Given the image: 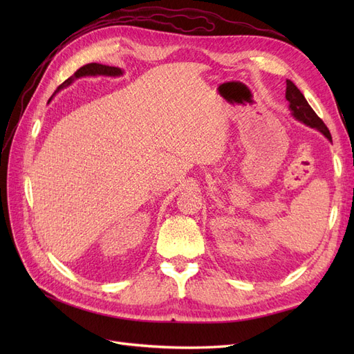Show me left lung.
I'll return each mask as SVG.
<instances>
[{
	"label": "left lung",
	"instance_id": "obj_1",
	"mask_svg": "<svg viewBox=\"0 0 354 354\" xmlns=\"http://www.w3.org/2000/svg\"><path fill=\"white\" fill-rule=\"evenodd\" d=\"M285 97L289 102V109H291L292 115L298 121H303L306 125H310L312 128H317L320 133H324L330 140V133L328 130V127L325 125V122L320 120L312 108H310V104L307 103L303 93L299 91L295 87V84L289 80H286Z\"/></svg>",
	"mask_w": 354,
	"mask_h": 354
}]
</instances>
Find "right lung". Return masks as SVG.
I'll use <instances>...</instances> for the list:
<instances>
[{
	"label": "right lung",
	"mask_w": 354,
	"mask_h": 354,
	"mask_svg": "<svg viewBox=\"0 0 354 354\" xmlns=\"http://www.w3.org/2000/svg\"><path fill=\"white\" fill-rule=\"evenodd\" d=\"M121 69L115 68V66H106V65H100V63H88L82 68H80L77 72H75L71 78H68L65 82L57 87V91L63 87V85H69L73 78H80V77H85V75H111V77H115V75H121Z\"/></svg>",
	"instance_id": "obj_1"
}]
</instances>
